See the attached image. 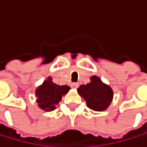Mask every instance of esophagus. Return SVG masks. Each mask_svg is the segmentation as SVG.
I'll return each mask as SVG.
<instances>
[{"instance_id":"esophagus-1","label":"esophagus","mask_w":147,"mask_h":147,"mask_svg":"<svg viewBox=\"0 0 147 147\" xmlns=\"http://www.w3.org/2000/svg\"><path fill=\"white\" fill-rule=\"evenodd\" d=\"M71 87H72V88H77L79 87V84H78V83H76V82H74V83H72V84H71Z\"/></svg>"}]
</instances>
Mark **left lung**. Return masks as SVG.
<instances>
[{"mask_svg":"<svg viewBox=\"0 0 147 147\" xmlns=\"http://www.w3.org/2000/svg\"><path fill=\"white\" fill-rule=\"evenodd\" d=\"M90 80L89 83L82 85L78 88V93L85 99L89 109L95 111H102L111 102L112 89L105 85L97 76H92Z\"/></svg>","mask_w":147,"mask_h":147,"instance_id":"left-lung-1","label":"left lung"}]
</instances>
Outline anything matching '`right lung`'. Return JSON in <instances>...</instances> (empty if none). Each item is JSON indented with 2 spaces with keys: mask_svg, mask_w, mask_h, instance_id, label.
<instances>
[{
  "mask_svg": "<svg viewBox=\"0 0 147 147\" xmlns=\"http://www.w3.org/2000/svg\"><path fill=\"white\" fill-rule=\"evenodd\" d=\"M69 89L68 86L57 85L52 82V78H48L36 90V95L38 96L36 102L42 109L50 111L55 109V105L61 101L62 95L67 94Z\"/></svg>",
  "mask_w": 147,
  "mask_h": 147,
  "instance_id": "right-lung-1",
  "label": "right lung"
}]
</instances>
